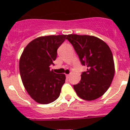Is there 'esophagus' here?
<instances>
[{"instance_id":"obj_1","label":"esophagus","mask_w":130,"mask_h":130,"mask_svg":"<svg viewBox=\"0 0 130 130\" xmlns=\"http://www.w3.org/2000/svg\"><path fill=\"white\" fill-rule=\"evenodd\" d=\"M70 74H67V75H66V77H67V78H69V77H70Z\"/></svg>"}]
</instances>
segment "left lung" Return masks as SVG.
I'll use <instances>...</instances> for the list:
<instances>
[{
    "instance_id": "left-lung-1",
    "label": "left lung",
    "mask_w": 130,
    "mask_h": 130,
    "mask_svg": "<svg viewBox=\"0 0 130 130\" xmlns=\"http://www.w3.org/2000/svg\"><path fill=\"white\" fill-rule=\"evenodd\" d=\"M67 40L72 44L81 64L87 67V71L81 74L79 83L73 85V89L84 100L100 98L108 89L115 75V63L109 47L93 36L69 35Z\"/></svg>"
}]
</instances>
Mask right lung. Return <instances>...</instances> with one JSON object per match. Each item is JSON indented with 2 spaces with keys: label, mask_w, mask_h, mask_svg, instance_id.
Wrapping results in <instances>:
<instances>
[{
  "label": "right lung",
  "mask_w": 130,
  "mask_h": 130,
  "mask_svg": "<svg viewBox=\"0 0 130 130\" xmlns=\"http://www.w3.org/2000/svg\"><path fill=\"white\" fill-rule=\"evenodd\" d=\"M67 35L41 36L31 41L24 48L19 61V71L25 89L37 103L55 101L65 82V74L50 70L57 56V50Z\"/></svg>",
  "instance_id": "add662e5"
}]
</instances>
